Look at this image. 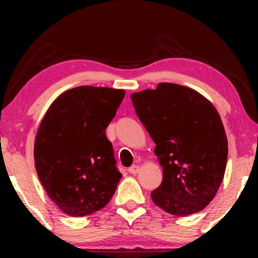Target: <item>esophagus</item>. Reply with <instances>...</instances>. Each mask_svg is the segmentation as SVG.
<instances>
[{"label": "esophagus", "instance_id": "esophagus-1", "mask_svg": "<svg viewBox=\"0 0 258 258\" xmlns=\"http://www.w3.org/2000/svg\"><path fill=\"white\" fill-rule=\"evenodd\" d=\"M140 170H141V168H140V165H132V167L129 168V172L130 174H137V172H140Z\"/></svg>", "mask_w": 258, "mask_h": 258}]
</instances>
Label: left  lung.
I'll return each mask as SVG.
<instances>
[{
  "mask_svg": "<svg viewBox=\"0 0 258 258\" xmlns=\"http://www.w3.org/2000/svg\"><path fill=\"white\" fill-rule=\"evenodd\" d=\"M132 100L163 167V181L151 191L153 202L176 216L203 210L223 181L228 160L216 108L196 90L175 83L134 93Z\"/></svg>",
  "mask_w": 258,
  "mask_h": 258,
  "instance_id": "left-lung-1",
  "label": "left lung"
}]
</instances>
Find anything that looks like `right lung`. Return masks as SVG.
<instances>
[{"instance_id": "add662e5", "label": "right lung", "mask_w": 258, "mask_h": 258, "mask_svg": "<svg viewBox=\"0 0 258 258\" xmlns=\"http://www.w3.org/2000/svg\"><path fill=\"white\" fill-rule=\"evenodd\" d=\"M123 89L81 86L62 93L45 112L34 144L35 168L49 199L69 216L107 206L122 174L105 128Z\"/></svg>"}]
</instances>
